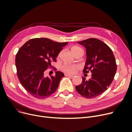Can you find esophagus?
<instances>
[{
	"label": "esophagus",
	"instance_id": "1",
	"mask_svg": "<svg viewBox=\"0 0 132 132\" xmlns=\"http://www.w3.org/2000/svg\"><path fill=\"white\" fill-rule=\"evenodd\" d=\"M65 76H66V77H71V78L74 77L73 75H71V74H65Z\"/></svg>",
	"mask_w": 132,
	"mask_h": 132
}]
</instances>
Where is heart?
<instances>
[{"label": "heart", "instance_id": "heart-1", "mask_svg": "<svg viewBox=\"0 0 132 132\" xmlns=\"http://www.w3.org/2000/svg\"><path fill=\"white\" fill-rule=\"evenodd\" d=\"M71 50L72 53L75 54L76 53H77L80 51H82L83 50L80 47L77 45H74L71 47ZM78 66L75 65H64L62 67V70L66 73L72 74L75 72Z\"/></svg>", "mask_w": 132, "mask_h": 132}]
</instances>
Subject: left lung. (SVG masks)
Wrapping results in <instances>:
<instances>
[{"label":"left lung","instance_id":"1","mask_svg":"<svg viewBox=\"0 0 132 132\" xmlns=\"http://www.w3.org/2000/svg\"><path fill=\"white\" fill-rule=\"evenodd\" d=\"M78 43L86 48L87 59L84 73H92L88 81L82 77V82L75 87L83 97L93 98L102 94L111 84L117 71V64L112 50L97 38H89Z\"/></svg>","mask_w":132,"mask_h":132}]
</instances>
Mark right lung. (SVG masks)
I'll use <instances>...</instances> for the list:
<instances>
[{
    "label": "right lung",
    "mask_w": 132,
    "mask_h": 132,
    "mask_svg": "<svg viewBox=\"0 0 132 132\" xmlns=\"http://www.w3.org/2000/svg\"><path fill=\"white\" fill-rule=\"evenodd\" d=\"M67 44L36 38L20 48L15 57L17 75L23 87L34 97L44 99L57 90L64 73L56 71L54 77L50 78L46 77L44 73L51 67V62L56 61L58 54Z\"/></svg>",
    "instance_id": "add662e5"
}]
</instances>
